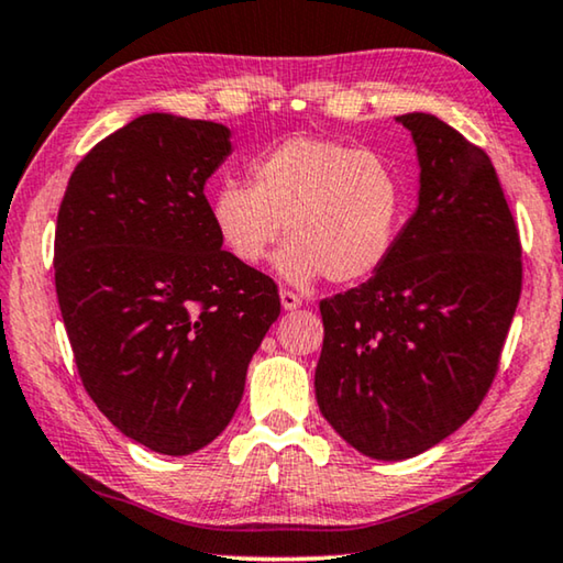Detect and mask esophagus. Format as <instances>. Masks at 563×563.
Instances as JSON below:
<instances>
[{"label":"esophagus","mask_w":563,"mask_h":563,"mask_svg":"<svg viewBox=\"0 0 563 563\" xmlns=\"http://www.w3.org/2000/svg\"><path fill=\"white\" fill-rule=\"evenodd\" d=\"M279 299H282V307L287 309V312H291V309L301 307V297L295 295V291H289V289H282V291H279Z\"/></svg>","instance_id":"1"}]
</instances>
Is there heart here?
I'll return each mask as SVG.
<instances>
[{"instance_id":"obj_1","label":"heart","mask_w":563,"mask_h":563,"mask_svg":"<svg viewBox=\"0 0 563 563\" xmlns=\"http://www.w3.org/2000/svg\"><path fill=\"white\" fill-rule=\"evenodd\" d=\"M218 241L256 266L279 235L276 272L297 287L328 276L368 279L388 262L404 223V187L376 154L320 136H291L251 162V187L223 183L208 202Z\"/></svg>"}]
</instances>
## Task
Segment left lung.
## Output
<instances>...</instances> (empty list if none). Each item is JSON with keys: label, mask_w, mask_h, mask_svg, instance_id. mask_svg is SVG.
<instances>
[{"label": "left lung", "mask_w": 563, "mask_h": 563, "mask_svg": "<svg viewBox=\"0 0 563 563\" xmlns=\"http://www.w3.org/2000/svg\"><path fill=\"white\" fill-rule=\"evenodd\" d=\"M411 132L419 202L361 287L320 301L322 417L365 457H417L477 411L520 297V241L487 154L434 113Z\"/></svg>", "instance_id": "8db88e82"}]
</instances>
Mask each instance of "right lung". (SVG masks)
Returning a JSON list of instances; mask_svg holds the SVG:
<instances>
[{
  "label": "right lung",
  "mask_w": 563,
  "mask_h": 563,
  "mask_svg": "<svg viewBox=\"0 0 563 563\" xmlns=\"http://www.w3.org/2000/svg\"><path fill=\"white\" fill-rule=\"evenodd\" d=\"M231 129L144 113L73 169L55 228V289L80 380L121 434L183 457L239 409L282 312L266 274L223 251L206 183Z\"/></svg>",
  "instance_id": "right-lung-1"
}]
</instances>
